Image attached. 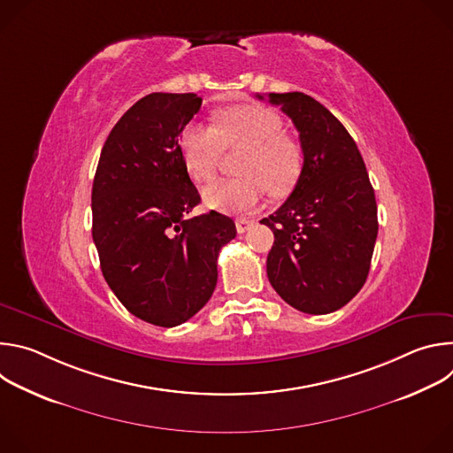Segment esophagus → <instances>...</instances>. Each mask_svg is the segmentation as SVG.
<instances>
[{
	"mask_svg": "<svg viewBox=\"0 0 453 453\" xmlns=\"http://www.w3.org/2000/svg\"><path fill=\"white\" fill-rule=\"evenodd\" d=\"M252 226H254V220H249V219H238V220H236V231H238V233H245V231H249Z\"/></svg>",
	"mask_w": 453,
	"mask_h": 453,
	"instance_id": "34e87169",
	"label": "esophagus"
}]
</instances>
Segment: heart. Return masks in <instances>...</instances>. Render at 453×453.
<instances>
[{"instance_id":"1","label":"heart","mask_w":453,"mask_h":453,"mask_svg":"<svg viewBox=\"0 0 453 453\" xmlns=\"http://www.w3.org/2000/svg\"><path fill=\"white\" fill-rule=\"evenodd\" d=\"M222 147H245L236 172L240 177L217 179L203 189L206 206L220 211H245L262 203L265 189L281 197L299 180L303 149L283 134V119L269 107L242 104L220 109L213 127L188 123L179 136V152L189 177H213Z\"/></svg>"}]
</instances>
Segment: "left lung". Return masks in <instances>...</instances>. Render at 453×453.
Here are the masks:
<instances>
[{
    "label": "left lung",
    "mask_w": 453,
    "mask_h": 453,
    "mask_svg": "<svg viewBox=\"0 0 453 453\" xmlns=\"http://www.w3.org/2000/svg\"><path fill=\"white\" fill-rule=\"evenodd\" d=\"M264 100L262 95H256ZM299 131L301 177L262 220L274 233L267 276L296 310L330 313L364 287L378 234L374 189L346 127L304 93H269Z\"/></svg>",
    "instance_id": "obj_1"
}]
</instances>
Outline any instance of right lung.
Instances as JSON below:
<instances>
[{
    "mask_svg": "<svg viewBox=\"0 0 453 453\" xmlns=\"http://www.w3.org/2000/svg\"><path fill=\"white\" fill-rule=\"evenodd\" d=\"M203 98L150 93L107 136L91 210L102 274L119 303L150 325L173 328L196 315L217 287V257L236 236L233 219L201 203L179 136Z\"/></svg>",
    "mask_w": 453,
    "mask_h": 453,
    "instance_id": "obj_1",
    "label": "right lung"
}]
</instances>
